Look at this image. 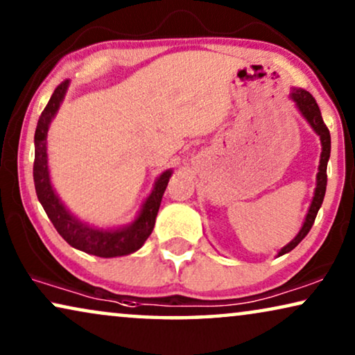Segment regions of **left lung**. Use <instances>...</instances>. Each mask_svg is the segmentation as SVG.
<instances>
[{
    "instance_id": "8db88e82",
    "label": "left lung",
    "mask_w": 355,
    "mask_h": 355,
    "mask_svg": "<svg viewBox=\"0 0 355 355\" xmlns=\"http://www.w3.org/2000/svg\"><path fill=\"white\" fill-rule=\"evenodd\" d=\"M291 98L294 100V103L300 111V114H302L305 121L310 124V128L315 130V134L320 135V142H322V155H320V166L317 173V187H315L312 203H310L309 213L307 216H305L304 225L297 232V236H295L288 245H284L283 249L278 252V257L288 254V252L293 250L294 247H297L299 242L309 234L310 230H312L315 218H317V213L323 203L324 192H327V166H328L329 153H331V137H329V130L327 128V124L323 123L322 113H320V108L313 96L310 95L307 90L293 89Z\"/></svg>"
}]
</instances>
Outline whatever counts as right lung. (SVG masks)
Instances as JSON below:
<instances>
[{
    "mask_svg": "<svg viewBox=\"0 0 355 355\" xmlns=\"http://www.w3.org/2000/svg\"><path fill=\"white\" fill-rule=\"evenodd\" d=\"M69 87V80H64L53 92L50 101L42 111L35 129V162H33V182H35L37 197L40 200L43 210L46 211L53 226L60 232V236L67 244L79 249L85 254L103 257H123L139 250L144 242L152 234L155 220H157L159 203L164 191H166L168 181L171 178L173 169H168L159 174L155 181V187L147 200L144 202L139 215L128 226L118 227V230H101L82 223L72 215L64 207L61 198L58 197L50 181V171H48V155H46V135L50 129V123L55 118L60 105L64 100L66 90Z\"/></svg>",
    "mask_w": 355,
    "mask_h": 355,
    "instance_id": "obj_1",
    "label": "right lung"
}]
</instances>
